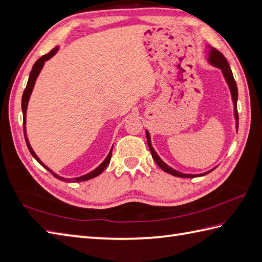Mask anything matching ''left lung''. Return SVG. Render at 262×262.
Listing matches in <instances>:
<instances>
[{
  "label": "left lung",
  "mask_w": 262,
  "mask_h": 262,
  "mask_svg": "<svg viewBox=\"0 0 262 262\" xmlns=\"http://www.w3.org/2000/svg\"><path fill=\"white\" fill-rule=\"evenodd\" d=\"M206 54H208V61L214 67H217V68H220L222 70V74L224 76V78H226V80L229 84V88H230V91H231V96H232V100H233V105H234V117H235V120H236V129H238L239 127V115H238V108H236V100H238V87H236V83H235V80L233 78V74L232 71H231L230 69V66L228 63V60L226 59V57L223 56V54L216 50L215 48L211 47V46H206V50H205ZM146 138H147V144H148V147H149V150L151 153V156H153L154 161L156 162L157 165H159L164 172H166L168 174H172L174 176H178V178H195V176H203V175H206L208 173L212 172L213 169L215 168H212L211 171L209 172H205L203 174H200V175H194V174H184V173H181L179 171H176V169L172 168L171 166H168L167 164L164 163L161 157L157 155L156 151L154 150L153 146H151L150 144V136H149V133L146 130Z\"/></svg>",
  "instance_id": "1"
}]
</instances>
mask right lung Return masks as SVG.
Returning <instances> with one entry per match:
<instances>
[{"label":"right lung","mask_w":262,"mask_h":262,"mask_svg":"<svg viewBox=\"0 0 262 262\" xmlns=\"http://www.w3.org/2000/svg\"><path fill=\"white\" fill-rule=\"evenodd\" d=\"M58 49H59L58 47L53 48L50 52L45 54V56H42V57L38 60V61H36V62L33 64L32 70H31V72H30V76H29V80H28V83H27V87H26V89H24V93H23V96H22V112H23V133H24V138H26V143H27V146H28V148H29V150H30V153H31V155L34 157V159H35L36 161H38V162L41 164L42 166H43L46 169H48V171L50 172V173L54 176V178L60 180V181H63V182H82V181H87V180H90V179H94V178H96V176H98V175H100V174L102 173L103 169H105V168L108 166L109 162H111L113 148L111 149V151H109V154L107 155L105 161H103V162L100 164V165H99L98 167H97L96 169H94L93 172H90V173H88V174H86V175H82V176H80V178L64 179V178H61V176L57 175L56 173H53L50 168H49L48 166H46L45 164L40 161L39 157L36 156V154L34 153V150L32 149L31 145H30V143H29V139H28V137H27L26 116H27V108H28V102H29V99H30V96H31V93H32V90H33L35 80H36V78H38V76H39V74H40L42 67H43V64H45V62L47 61V60H49L51 57H53L54 54L57 53Z\"/></svg>","instance_id":"right-lung-1"}]
</instances>
